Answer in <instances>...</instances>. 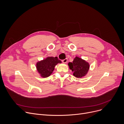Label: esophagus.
Wrapping results in <instances>:
<instances>
[{"instance_id": "esophagus-1", "label": "esophagus", "mask_w": 124, "mask_h": 124, "mask_svg": "<svg viewBox=\"0 0 124 124\" xmlns=\"http://www.w3.org/2000/svg\"><path fill=\"white\" fill-rule=\"evenodd\" d=\"M67 61H68V59L67 58H66V59L62 60V62L64 63H66L67 62Z\"/></svg>"}]
</instances>
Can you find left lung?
Masks as SVG:
<instances>
[{"label":"left lung","instance_id":"left-lung-1","mask_svg":"<svg viewBox=\"0 0 124 124\" xmlns=\"http://www.w3.org/2000/svg\"><path fill=\"white\" fill-rule=\"evenodd\" d=\"M68 66L73 72L74 76L78 78L85 76L90 68L89 63L77 56L74 59L73 62L68 63Z\"/></svg>","mask_w":124,"mask_h":124}]
</instances>
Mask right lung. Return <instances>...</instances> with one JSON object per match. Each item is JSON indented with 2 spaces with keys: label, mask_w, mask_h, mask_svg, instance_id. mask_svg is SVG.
<instances>
[{
  "label": "right lung",
  "mask_w": 124,
  "mask_h": 124,
  "mask_svg": "<svg viewBox=\"0 0 124 124\" xmlns=\"http://www.w3.org/2000/svg\"><path fill=\"white\" fill-rule=\"evenodd\" d=\"M57 57H47L36 63V69L42 78H46L52 73L55 66L58 63H61Z\"/></svg>",
  "instance_id": "1"
}]
</instances>
